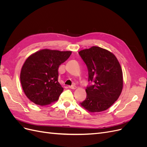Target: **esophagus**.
<instances>
[{
  "mask_svg": "<svg viewBox=\"0 0 147 147\" xmlns=\"http://www.w3.org/2000/svg\"><path fill=\"white\" fill-rule=\"evenodd\" d=\"M69 88H70V89H72V90H75V89H76V86H75V85H72V86H69Z\"/></svg>",
  "mask_w": 147,
  "mask_h": 147,
  "instance_id": "1",
  "label": "esophagus"
}]
</instances>
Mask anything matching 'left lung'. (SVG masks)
Returning <instances> with one entry per match:
<instances>
[{
  "label": "left lung",
  "mask_w": 147,
  "mask_h": 147,
  "mask_svg": "<svg viewBox=\"0 0 147 147\" xmlns=\"http://www.w3.org/2000/svg\"><path fill=\"white\" fill-rule=\"evenodd\" d=\"M88 70L86 99L81 102L83 108L92 113L108 109L121 94L123 86V72L112 53L99 47L78 52Z\"/></svg>",
  "instance_id": "obj_1"
}]
</instances>
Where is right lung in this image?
<instances>
[{"label":"right lung","instance_id":"1","mask_svg":"<svg viewBox=\"0 0 147 147\" xmlns=\"http://www.w3.org/2000/svg\"><path fill=\"white\" fill-rule=\"evenodd\" d=\"M71 54L69 51L43 49L28 57L22 67L20 80L30 101L43 106L58 100L64 90L58 82V68Z\"/></svg>","mask_w":147,"mask_h":147}]
</instances>
